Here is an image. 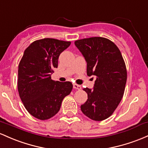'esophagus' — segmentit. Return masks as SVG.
Listing matches in <instances>:
<instances>
[{
	"label": "esophagus",
	"mask_w": 148,
	"mask_h": 148,
	"mask_svg": "<svg viewBox=\"0 0 148 148\" xmlns=\"http://www.w3.org/2000/svg\"><path fill=\"white\" fill-rule=\"evenodd\" d=\"M73 88L75 89H78V90H80L81 89H82V87H81L80 85H79V84H73Z\"/></svg>",
	"instance_id": "34e87169"
}]
</instances>
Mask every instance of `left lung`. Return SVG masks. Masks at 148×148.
Returning a JSON list of instances; mask_svg holds the SVG:
<instances>
[{
	"mask_svg": "<svg viewBox=\"0 0 148 148\" xmlns=\"http://www.w3.org/2000/svg\"><path fill=\"white\" fill-rule=\"evenodd\" d=\"M87 61V74L96 79L94 89L84 88L88 99L81 105L82 112L94 121L108 118L123 97L127 71L119 48L109 39L102 37L75 41Z\"/></svg>",
	"mask_w": 148,
	"mask_h": 148,
	"instance_id": "obj_1",
	"label": "left lung"
}]
</instances>
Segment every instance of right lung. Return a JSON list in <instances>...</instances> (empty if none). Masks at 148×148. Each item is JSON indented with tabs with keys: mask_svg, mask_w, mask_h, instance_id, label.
I'll list each match as a JSON object with an SVG mask.
<instances>
[{
	"mask_svg": "<svg viewBox=\"0 0 148 148\" xmlns=\"http://www.w3.org/2000/svg\"><path fill=\"white\" fill-rule=\"evenodd\" d=\"M70 41L43 38L25 49L18 66L17 88L25 108L34 117L46 120L60 110L63 99L73 89L71 82H61L51 78L58 67L60 54Z\"/></svg>",
	"mask_w": 148,
	"mask_h": 148,
	"instance_id": "obj_1",
	"label": "right lung"
}]
</instances>
